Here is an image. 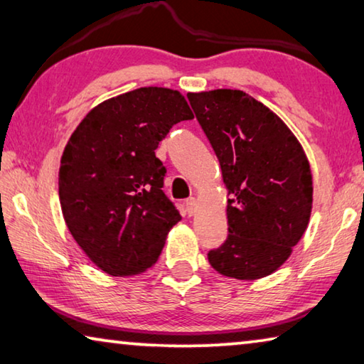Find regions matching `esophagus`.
Instances as JSON below:
<instances>
[{
  "instance_id": "obj_1",
  "label": "esophagus",
  "mask_w": 364,
  "mask_h": 364,
  "mask_svg": "<svg viewBox=\"0 0 364 364\" xmlns=\"http://www.w3.org/2000/svg\"><path fill=\"white\" fill-rule=\"evenodd\" d=\"M186 212H188V215H194L197 212V200L194 199V197H189V199H186Z\"/></svg>"
}]
</instances>
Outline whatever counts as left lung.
I'll return each instance as SVG.
<instances>
[{"label": "left lung", "mask_w": 364, "mask_h": 364, "mask_svg": "<svg viewBox=\"0 0 364 364\" xmlns=\"http://www.w3.org/2000/svg\"><path fill=\"white\" fill-rule=\"evenodd\" d=\"M217 154L228 191V239L208 263L228 278L274 273L304 236L311 215L310 162L273 110L241 90L188 93Z\"/></svg>", "instance_id": "1"}]
</instances>
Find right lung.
Wrapping results in <instances>:
<instances>
[{"label":"right lung","mask_w":364,"mask_h":364,"mask_svg":"<svg viewBox=\"0 0 364 364\" xmlns=\"http://www.w3.org/2000/svg\"><path fill=\"white\" fill-rule=\"evenodd\" d=\"M194 119L184 96L144 86L102 101L67 141L59 168L65 225L86 257L110 276L156 264L181 215L164 194L156 151L170 128Z\"/></svg>","instance_id":"1"}]
</instances>
